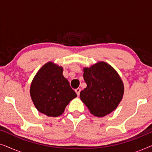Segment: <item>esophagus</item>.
<instances>
[{"label": "esophagus", "instance_id": "34e87169", "mask_svg": "<svg viewBox=\"0 0 152 152\" xmlns=\"http://www.w3.org/2000/svg\"><path fill=\"white\" fill-rule=\"evenodd\" d=\"M80 91H81V89L80 88H77V89H75V92H76V93H77V95H80Z\"/></svg>", "mask_w": 152, "mask_h": 152}]
</instances>
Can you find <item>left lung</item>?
<instances>
[{
    "label": "left lung",
    "mask_w": 152,
    "mask_h": 152,
    "mask_svg": "<svg viewBox=\"0 0 152 152\" xmlns=\"http://www.w3.org/2000/svg\"><path fill=\"white\" fill-rule=\"evenodd\" d=\"M84 81L87 86L80 92V99L93 115L104 117L118 107L124 86L118 72L104 61L85 67Z\"/></svg>",
    "instance_id": "obj_1"
}]
</instances>
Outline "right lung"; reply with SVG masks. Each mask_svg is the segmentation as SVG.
<instances>
[{"instance_id":"right-lung-1","label":"right lung","mask_w":152,"mask_h":152,"mask_svg":"<svg viewBox=\"0 0 152 152\" xmlns=\"http://www.w3.org/2000/svg\"><path fill=\"white\" fill-rule=\"evenodd\" d=\"M30 93L36 109L48 117H58L64 112L77 94L63 75V67L53 61L45 64L31 82Z\"/></svg>"}]
</instances>
